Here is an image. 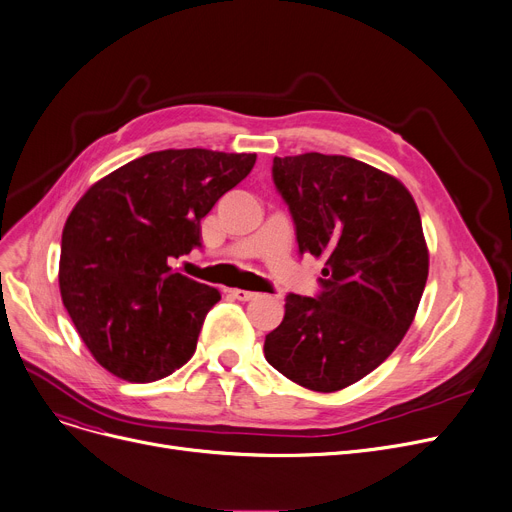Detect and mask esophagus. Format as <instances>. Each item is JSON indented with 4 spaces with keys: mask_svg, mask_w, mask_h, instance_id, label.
Returning a JSON list of instances; mask_svg holds the SVG:
<instances>
[{
    "mask_svg": "<svg viewBox=\"0 0 512 512\" xmlns=\"http://www.w3.org/2000/svg\"><path fill=\"white\" fill-rule=\"evenodd\" d=\"M230 293H232V297L238 299V301H251V299L257 297V293H253V291H242V288H234V291H230Z\"/></svg>",
    "mask_w": 512,
    "mask_h": 512,
    "instance_id": "esophagus-1",
    "label": "esophagus"
}]
</instances>
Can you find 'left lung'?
Instances as JSON below:
<instances>
[{
    "label": "left lung",
    "instance_id": "left-lung-1",
    "mask_svg": "<svg viewBox=\"0 0 512 512\" xmlns=\"http://www.w3.org/2000/svg\"><path fill=\"white\" fill-rule=\"evenodd\" d=\"M301 255L324 257L316 297L286 295L263 353L293 383L332 393L379 368L408 332L429 276L412 194L341 154L274 157Z\"/></svg>",
    "mask_w": 512,
    "mask_h": 512
}]
</instances>
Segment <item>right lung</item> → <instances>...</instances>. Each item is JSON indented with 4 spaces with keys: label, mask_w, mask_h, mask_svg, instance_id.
Instances as JSON below:
<instances>
[{
    "label": "right lung",
    "mask_w": 512,
    "mask_h": 512,
    "mask_svg": "<svg viewBox=\"0 0 512 512\" xmlns=\"http://www.w3.org/2000/svg\"><path fill=\"white\" fill-rule=\"evenodd\" d=\"M257 154L159 150L87 190L62 230V303L96 362L129 383L182 368L196 349L213 286L169 261L201 247V219L247 177Z\"/></svg>",
    "instance_id": "1"
}]
</instances>
